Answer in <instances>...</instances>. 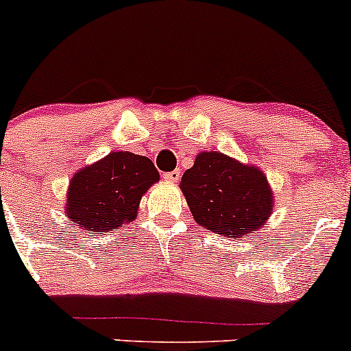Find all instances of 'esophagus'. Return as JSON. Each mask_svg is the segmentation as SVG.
Here are the masks:
<instances>
[{
	"instance_id": "1",
	"label": "esophagus",
	"mask_w": 351,
	"mask_h": 351,
	"mask_svg": "<svg viewBox=\"0 0 351 351\" xmlns=\"http://www.w3.org/2000/svg\"><path fill=\"white\" fill-rule=\"evenodd\" d=\"M180 176H182V173H180V169H175V171L165 173V175H162V178H165L166 182H171V183H175V182H178V180H180Z\"/></svg>"
}]
</instances>
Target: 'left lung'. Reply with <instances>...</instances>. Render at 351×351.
<instances>
[{"label": "left lung", "instance_id": "1", "mask_svg": "<svg viewBox=\"0 0 351 351\" xmlns=\"http://www.w3.org/2000/svg\"><path fill=\"white\" fill-rule=\"evenodd\" d=\"M198 226L224 238H243L267 224L274 192L263 169L219 151H202L180 182Z\"/></svg>", "mask_w": 351, "mask_h": 351}]
</instances>
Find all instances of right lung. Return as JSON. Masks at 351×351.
<instances>
[{"label":"right lung","mask_w":351,"mask_h":351,"mask_svg":"<svg viewBox=\"0 0 351 351\" xmlns=\"http://www.w3.org/2000/svg\"><path fill=\"white\" fill-rule=\"evenodd\" d=\"M159 182L146 156L117 151L77 169L67 186L64 212L90 234L119 231L137 217L141 198Z\"/></svg>","instance_id":"right-lung-1"}]
</instances>
